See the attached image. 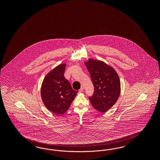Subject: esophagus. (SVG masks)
Returning a JSON list of instances; mask_svg holds the SVG:
<instances>
[{
	"instance_id": "34e87169",
	"label": "esophagus",
	"mask_w": 160,
	"mask_h": 160,
	"mask_svg": "<svg viewBox=\"0 0 160 160\" xmlns=\"http://www.w3.org/2000/svg\"><path fill=\"white\" fill-rule=\"evenodd\" d=\"M83 90H84V87H83V86H82L81 88H80V89L79 90V92H83Z\"/></svg>"
}]
</instances>
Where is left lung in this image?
<instances>
[{
	"label": "left lung",
	"instance_id": "1",
	"mask_svg": "<svg viewBox=\"0 0 160 160\" xmlns=\"http://www.w3.org/2000/svg\"><path fill=\"white\" fill-rule=\"evenodd\" d=\"M84 64L94 87L92 97H89L90 102L97 111L107 112L115 104L120 94L118 75L114 68L101 60L90 58Z\"/></svg>",
	"mask_w": 160,
	"mask_h": 160
}]
</instances>
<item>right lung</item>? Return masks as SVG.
<instances>
[{
    "label": "right lung",
    "mask_w": 160,
    "mask_h": 160,
    "mask_svg": "<svg viewBox=\"0 0 160 160\" xmlns=\"http://www.w3.org/2000/svg\"><path fill=\"white\" fill-rule=\"evenodd\" d=\"M66 66L61 63L50 70L44 78L40 89L44 106L57 115L68 111L78 92L64 77Z\"/></svg>",
    "instance_id": "1"
}]
</instances>
